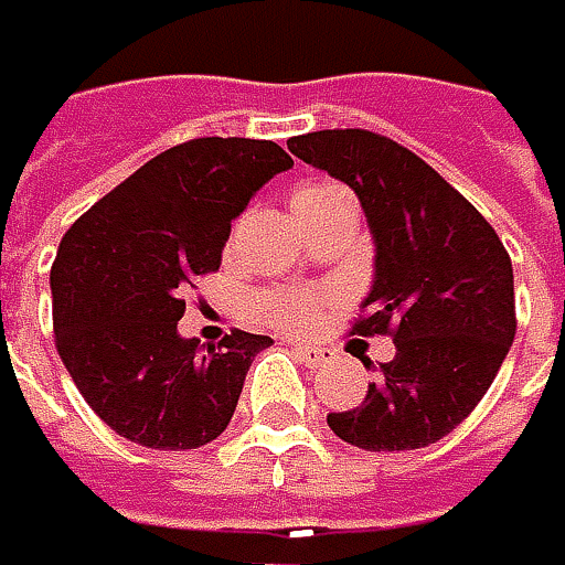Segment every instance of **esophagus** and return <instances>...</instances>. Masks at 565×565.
<instances>
[{
  "label": "esophagus",
  "mask_w": 565,
  "mask_h": 565,
  "mask_svg": "<svg viewBox=\"0 0 565 565\" xmlns=\"http://www.w3.org/2000/svg\"><path fill=\"white\" fill-rule=\"evenodd\" d=\"M296 356L302 360L305 366H328L334 360V350L328 347H308V343H296Z\"/></svg>",
  "instance_id": "esophagus-1"
}]
</instances>
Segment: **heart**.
I'll return each mask as SVG.
<instances>
[{"instance_id":"heart-1","label":"heart","mask_w":565,"mask_h":565,"mask_svg":"<svg viewBox=\"0 0 565 565\" xmlns=\"http://www.w3.org/2000/svg\"><path fill=\"white\" fill-rule=\"evenodd\" d=\"M347 195V189L334 185V182H305L292 192V212L296 218L302 222L308 215H318L331 205H338ZM260 315L279 331H289V334H299L305 328H311L318 318H321V299L302 292V289H276V292H266L257 299Z\"/></svg>"}]
</instances>
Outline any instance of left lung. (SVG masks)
Segmentation results:
<instances>
[{"mask_svg":"<svg viewBox=\"0 0 565 565\" xmlns=\"http://www.w3.org/2000/svg\"><path fill=\"white\" fill-rule=\"evenodd\" d=\"M289 150L356 192L376 276L353 334L395 343L363 405L331 412L328 427L363 450L437 444L469 418L514 341L504 244L450 182L392 138L334 128L292 138Z\"/></svg>","mask_w":565,"mask_h":565,"instance_id":"obj_1","label":"left lung"}]
</instances>
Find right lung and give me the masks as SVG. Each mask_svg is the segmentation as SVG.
I'll list each match as a JSON object with an SVG mask.
<instances>
[{"mask_svg": "<svg viewBox=\"0 0 565 565\" xmlns=\"http://www.w3.org/2000/svg\"><path fill=\"white\" fill-rule=\"evenodd\" d=\"M273 141L177 143L79 215L51 266L54 338L66 373L115 434L153 450H195L222 434L269 338L218 347L180 338L182 292L215 273L231 222L289 170Z\"/></svg>", "mask_w": 565, "mask_h": 565, "instance_id": "add662e5", "label": "right lung"}]
</instances>
